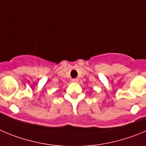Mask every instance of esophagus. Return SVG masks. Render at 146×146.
Segmentation results:
<instances>
[{"instance_id":"esophagus-1","label":"esophagus","mask_w":146,"mask_h":146,"mask_svg":"<svg viewBox=\"0 0 146 146\" xmlns=\"http://www.w3.org/2000/svg\"><path fill=\"white\" fill-rule=\"evenodd\" d=\"M79 80L77 78H74V79H72V82H74V83H76V82H78Z\"/></svg>"}]
</instances>
